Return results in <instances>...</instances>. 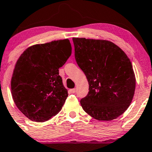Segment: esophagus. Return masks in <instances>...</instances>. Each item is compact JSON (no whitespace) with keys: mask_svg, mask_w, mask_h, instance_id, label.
I'll return each mask as SVG.
<instances>
[{"mask_svg":"<svg viewBox=\"0 0 152 152\" xmlns=\"http://www.w3.org/2000/svg\"><path fill=\"white\" fill-rule=\"evenodd\" d=\"M71 91V93H73V94H74V93H76V89H72L70 90Z\"/></svg>","mask_w":152,"mask_h":152,"instance_id":"esophagus-1","label":"esophagus"}]
</instances>
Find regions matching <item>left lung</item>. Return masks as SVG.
Returning a JSON list of instances; mask_svg holds the SVG:
<instances>
[{
	"instance_id": "left-lung-1",
	"label": "left lung",
	"mask_w": 152,
	"mask_h": 152,
	"mask_svg": "<svg viewBox=\"0 0 152 152\" xmlns=\"http://www.w3.org/2000/svg\"><path fill=\"white\" fill-rule=\"evenodd\" d=\"M73 42L76 61L89 82L81 107L98 121L115 119L128 109L134 95L136 77L130 59L112 42L74 37Z\"/></svg>"
}]
</instances>
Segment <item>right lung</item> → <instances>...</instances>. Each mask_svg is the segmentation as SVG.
<instances>
[{"mask_svg": "<svg viewBox=\"0 0 152 152\" xmlns=\"http://www.w3.org/2000/svg\"><path fill=\"white\" fill-rule=\"evenodd\" d=\"M71 55L68 39L34 45L21 55L11 78L15 104L26 118L45 122L57 115L68 96L59 75Z\"/></svg>", "mask_w": 152, "mask_h": 152, "instance_id": "add662e5", "label": "right lung"}]
</instances>
